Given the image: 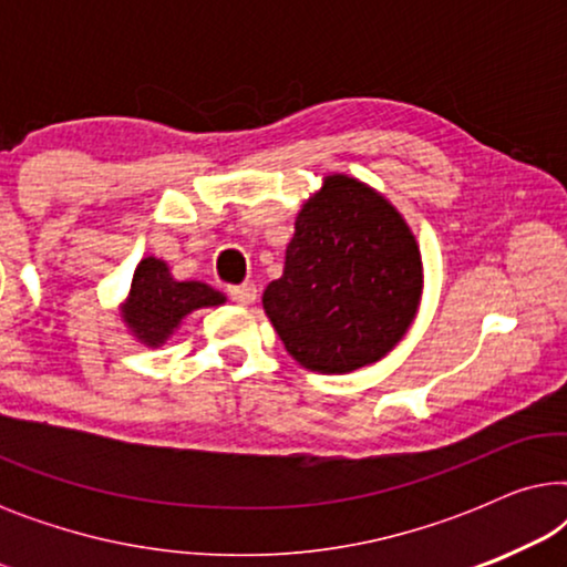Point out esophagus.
I'll use <instances>...</instances> for the list:
<instances>
[{
	"instance_id": "obj_1",
	"label": "esophagus",
	"mask_w": 567,
	"mask_h": 567,
	"mask_svg": "<svg viewBox=\"0 0 567 567\" xmlns=\"http://www.w3.org/2000/svg\"><path fill=\"white\" fill-rule=\"evenodd\" d=\"M229 299L237 301V305H252L255 297H258V289H255V284H239V286H229L227 289Z\"/></svg>"
}]
</instances>
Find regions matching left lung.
Segmentation results:
<instances>
[{"mask_svg":"<svg viewBox=\"0 0 567 567\" xmlns=\"http://www.w3.org/2000/svg\"><path fill=\"white\" fill-rule=\"evenodd\" d=\"M421 289V252L402 216L363 183L332 175L299 212L262 307L301 367L346 374L398 346Z\"/></svg>","mask_w":567,"mask_h":567,"instance_id":"1","label":"left lung"}]
</instances>
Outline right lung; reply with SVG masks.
I'll return each mask as SVG.
<instances>
[{"instance_id": "right-lung-1", "label": "right lung", "mask_w": 567, "mask_h": 567, "mask_svg": "<svg viewBox=\"0 0 567 567\" xmlns=\"http://www.w3.org/2000/svg\"><path fill=\"white\" fill-rule=\"evenodd\" d=\"M224 297L200 281H175L167 266L157 258L138 262L123 320L144 343L159 346L193 309L216 307Z\"/></svg>"}]
</instances>
